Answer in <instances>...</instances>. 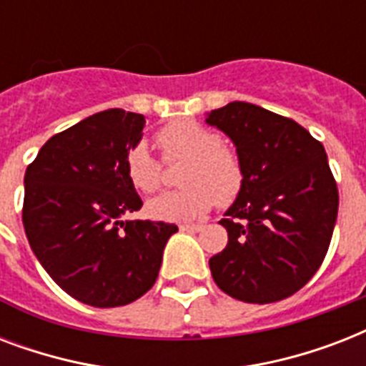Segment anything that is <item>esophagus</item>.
<instances>
[{"mask_svg":"<svg viewBox=\"0 0 366 366\" xmlns=\"http://www.w3.org/2000/svg\"><path fill=\"white\" fill-rule=\"evenodd\" d=\"M203 226L201 224H182L180 226V232H189V234H195V232H201Z\"/></svg>","mask_w":366,"mask_h":366,"instance_id":"esophagus-1","label":"esophagus"}]
</instances>
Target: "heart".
Wrapping results in <instances>:
<instances>
[{
  "label": "heart",
  "mask_w": 366,
  "mask_h": 366,
  "mask_svg": "<svg viewBox=\"0 0 366 366\" xmlns=\"http://www.w3.org/2000/svg\"><path fill=\"white\" fill-rule=\"evenodd\" d=\"M155 142L163 159L186 161L177 192H165L148 203V212L165 222H194L211 211L214 203L228 205L239 195L244 182L243 163L234 149L211 129L194 122L163 127ZM129 182L144 194H152L163 182V165L146 144H137L125 155Z\"/></svg>",
  "instance_id": "b5f03b06"
}]
</instances>
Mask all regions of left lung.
<instances>
[{
  "label": "left lung",
  "mask_w": 366,
  "mask_h": 366,
  "mask_svg": "<svg viewBox=\"0 0 366 366\" xmlns=\"http://www.w3.org/2000/svg\"><path fill=\"white\" fill-rule=\"evenodd\" d=\"M232 138L244 182L220 220L228 244L209 260L214 283L241 302L289 298L329 250L338 188L323 144L289 117L229 102L205 119Z\"/></svg>",
  "instance_id": "left-lung-1"
}]
</instances>
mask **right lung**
Returning a JSON list of instances; mask_svg holds the SVG:
<instances>
[{
    "mask_svg": "<svg viewBox=\"0 0 366 366\" xmlns=\"http://www.w3.org/2000/svg\"><path fill=\"white\" fill-rule=\"evenodd\" d=\"M144 125L142 114L99 112L49 138L26 169L28 243L54 283L89 306H125L146 295L178 232L174 224L123 220L142 207L125 155Z\"/></svg>",
    "mask_w": 366,
    "mask_h": 366,
    "instance_id": "add662e5",
    "label": "right lung"
}]
</instances>
